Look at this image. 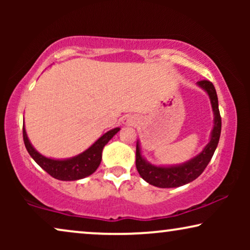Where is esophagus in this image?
Returning a JSON list of instances; mask_svg holds the SVG:
<instances>
[{"label": "esophagus", "instance_id": "esophagus-1", "mask_svg": "<svg viewBox=\"0 0 250 250\" xmlns=\"http://www.w3.org/2000/svg\"><path fill=\"white\" fill-rule=\"evenodd\" d=\"M123 122H124V124H126V125H134L135 118L132 117V116H128V117H125Z\"/></svg>", "mask_w": 250, "mask_h": 250}]
</instances>
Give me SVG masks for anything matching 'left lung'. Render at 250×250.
Listing matches in <instances>:
<instances>
[{
	"mask_svg": "<svg viewBox=\"0 0 250 250\" xmlns=\"http://www.w3.org/2000/svg\"><path fill=\"white\" fill-rule=\"evenodd\" d=\"M197 84L198 86H200L203 90L207 92L208 97L210 99L211 108H213L214 127L210 134V141L208 142V145L205 146L199 155L190 159L189 162L181 164V165L167 167L155 166L146 162L143 158L139 142L136 143V169H138L142 179L146 181L149 184H151V186L158 188H177L192 182L193 180H196L204 172L208 163L210 162L215 150H216L218 141H220L222 127L216 90H215L213 83L209 81H199Z\"/></svg>",
	"mask_w": 250,
	"mask_h": 250,
	"instance_id": "8db88e82",
	"label": "left lung"
}]
</instances>
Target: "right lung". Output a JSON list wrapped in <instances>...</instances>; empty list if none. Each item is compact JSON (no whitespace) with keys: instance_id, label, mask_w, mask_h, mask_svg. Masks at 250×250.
Returning a JSON list of instances; mask_svg holds the SVG:
<instances>
[{"instance_id":"obj_1","label":"right lung","mask_w":250,"mask_h":250,"mask_svg":"<svg viewBox=\"0 0 250 250\" xmlns=\"http://www.w3.org/2000/svg\"><path fill=\"white\" fill-rule=\"evenodd\" d=\"M119 127L110 129L107 133H104L100 139H98L93 145L87 150L80 153L78 156H75L69 159H51L46 158L40 152H37L32 143L29 142L28 136H27L25 126L22 127V136L23 142L27 151L30 157L45 170L51 176L57 180L61 181H76L84 179L91 174H93L100 165L102 158V150L104 146L110 141L112 136L119 131Z\"/></svg>"}]
</instances>
